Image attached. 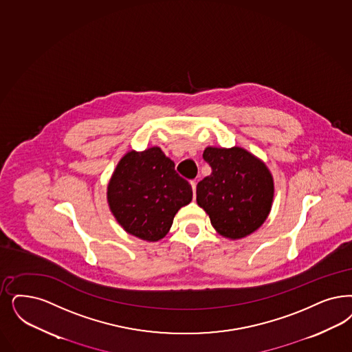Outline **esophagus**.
<instances>
[{
    "mask_svg": "<svg viewBox=\"0 0 352 352\" xmlns=\"http://www.w3.org/2000/svg\"><path fill=\"white\" fill-rule=\"evenodd\" d=\"M191 187H192V191H194L195 199V194H196V182H195V181H191Z\"/></svg>",
    "mask_w": 352,
    "mask_h": 352,
    "instance_id": "34e87169",
    "label": "esophagus"
}]
</instances>
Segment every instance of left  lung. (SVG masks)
Masks as SVG:
<instances>
[{
  "label": "left lung",
  "mask_w": 352,
  "mask_h": 352,
  "mask_svg": "<svg viewBox=\"0 0 352 352\" xmlns=\"http://www.w3.org/2000/svg\"><path fill=\"white\" fill-rule=\"evenodd\" d=\"M212 174L197 183L196 201L219 235L231 241L255 232L273 206L274 181L264 161L242 146H206Z\"/></svg>",
  "instance_id": "8db88e82"
}]
</instances>
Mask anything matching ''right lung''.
I'll return each mask as SVG.
<instances>
[{
	"mask_svg": "<svg viewBox=\"0 0 352 352\" xmlns=\"http://www.w3.org/2000/svg\"><path fill=\"white\" fill-rule=\"evenodd\" d=\"M107 199L123 230L146 242L162 239L177 212L191 203V184L160 146L129 151L111 174Z\"/></svg>",
	"mask_w": 352,
	"mask_h": 352,
	"instance_id": "1",
	"label": "right lung"
}]
</instances>
